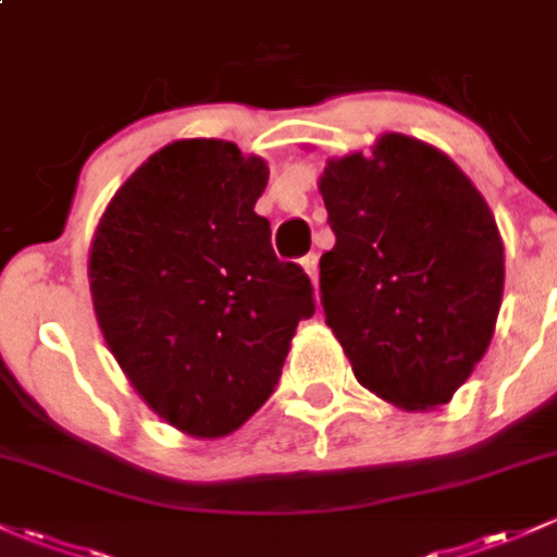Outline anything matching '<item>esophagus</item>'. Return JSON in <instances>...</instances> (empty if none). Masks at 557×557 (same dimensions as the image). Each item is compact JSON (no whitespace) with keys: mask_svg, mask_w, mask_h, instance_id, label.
Segmentation results:
<instances>
[{"mask_svg":"<svg viewBox=\"0 0 557 557\" xmlns=\"http://www.w3.org/2000/svg\"><path fill=\"white\" fill-rule=\"evenodd\" d=\"M300 262H302L305 273H308L310 281H313V284H315V281H319V257H315V255H305Z\"/></svg>","mask_w":557,"mask_h":557,"instance_id":"1","label":"esophagus"}]
</instances>
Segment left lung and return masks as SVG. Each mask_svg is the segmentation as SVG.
<instances>
[{
  "instance_id": "8db88e82",
  "label": "left lung",
  "mask_w": 557,
  "mask_h": 557,
  "mask_svg": "<svg viewBox=\"0 0 557 557\" xmlns=\"http://www.w3.org/2000/svg\"><path fill=\"white\" fill-rule=\"evenodd\" d=\"M334 247L321 305L356 380L387 404H448L492 343L505 247L486 199L446 153L398 133L326 161Z\"/></svg>"
}]
</instances>
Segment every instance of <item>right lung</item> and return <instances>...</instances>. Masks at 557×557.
I'll return each mask as SVG.
<instances>
[{"label":"right lung","mask_w":557,"mask_h":557,"mask_svg":"<svg viewBox=\"0 0 557 557\" xmlns=\"http://www.w3.org/2000/svg\"><path fill=\"white\" fill-rule=\"evenodd\" d=\"M268 164L228 140H175L106 207L89 292L106 345L172 428L220 438L271 398L295 329L315 310L255 212Z\"/></svg>","instance_id":"add662e5"}]
</instances>
